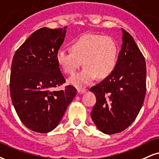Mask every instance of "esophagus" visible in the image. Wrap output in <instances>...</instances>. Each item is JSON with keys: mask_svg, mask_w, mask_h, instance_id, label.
<instances>
[{"mask_svg": "<svg viewBox=\"0 0 159 159\" xmlns=\"http://www.w3.org/2000/svg\"><path fill=\"white\" fill-rule=\"evenodd\" d=\"M85 89H77V92L79 94H82V93H85Z\"/></svg>", "mask_w": 159, "mask_h": 159, "instance_id": "34e87169", "label": "esophagus"}]
</instances>
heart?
<instances>
[{
  "label": "heart",
  "instance_id": "1",
  "mask_svg": "<svg viewBox=\"0 0 159 159\" xmlns=\"http://www.w3.org/2000/svg\"><path fill=\"white\" fill-rule=\"evenodd\" d=\"M70 50L60 49L56 61L64 73L72 75L83 65L81 72L68 80L76 87L91 84L95 78L108 76L115 69L118 57V47L110 37L97 34H87L71 43Z\"/></svg>",
  "mask_w": 159,
  "mask_h": 159
}]
</instances>
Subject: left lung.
<instances>
[{
  "label": "left lung",
  "mask_w": 159,
  "mask_h": 159,
  "mask_svg": "<svg viewBox=\"0 0 159 159\" xmlns=\"http://www.w3.org/2000/svg\"><path fill=\"white\" fill-rule=\"evenodd\" d=\"M115 69L90 91L97 98L91 115L105 134H118L134 122L146 94V63L133 37L124 29Z\"/></svg>",
  "instance_id": "1"
}]
</instances>
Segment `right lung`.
Masks as SVG:
<instances>
[{"instance_id": "1", "label": "right lung", "mask_w": 159, "mask_h": 159, "mask_svg": "<svg viewBox=\"0 0 159 159\" xmlns=\"http://www.w3.org/2000/svg\"><path fill=\"white\" fill-rule=\"evenodd\" d=\"M67 26L43 27L33 32L14 55L10 95L17 116L27 128L46 134L54 130L76 94L74 86L54 91L66 79L56 54L66 38Z\"/></svg>"}]
</instances>
